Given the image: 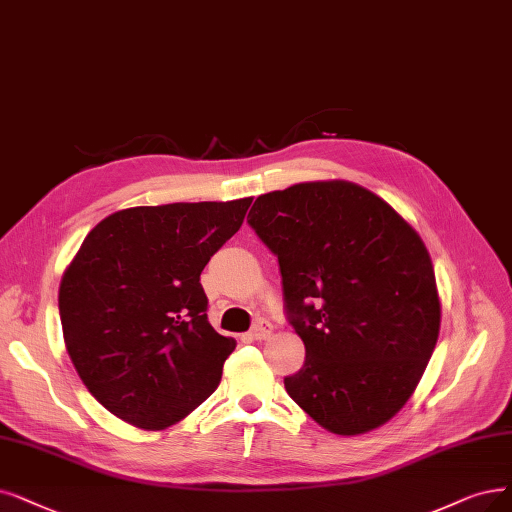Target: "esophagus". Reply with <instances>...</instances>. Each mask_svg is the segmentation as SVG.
Listing matches in <instances>:
<instances>
[{
    "label": "esophagus",
    "mask_w": 512,
    "mask_h": 512,
    "mask_svg": "<svg viewBox=\"0 0 512 512\" xmlns=\"http://www.w3.org/2000/svg\"><path fill=\"white\" fill-rule=\"evenodd\" d=\"M273 334V325L267 319H258L250 330V338L254 340H267Z\"/></svg>",
    "instance_id": "34e87169"
}]
</instances>
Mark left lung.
Returning a JSON list of instances; mask_svg holds the SVG:
<instances>
[{
	"label": "left lung",
	"instance_id": "obj_1",
	"mask_svg": "<svg viewBox=\"0 0 512 512\" xmlns=\"http://www.w3.org/2000/svg\"><path fill=\"white\" fill-rule=\"evenodd\" d=\"M248 224L279 260L285 313L306 349L285 391L336 435L391 420L439 338L441 302L420 235L344 180L260 195Z\"/></svg>",
	"mask_w": 512,
	"mask_h": 512
}]
</instances>
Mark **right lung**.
Masks as SVG:
<instances>
[{
    "mask_svg": "<svg viewBox=\"0 0 512 512\" xmlns=\"http://www.w3.org/2000/svg\"><path fill=\"white\" fill-rule=\"evenodd\" d=\"M252 197L121 210L81 243L58 290L67 353L94 399L159 431L220 384L235 340L208 321L199 275Z\"/></svg>",
    "mask_w": 512,
    "mask_h": 512,
    "instance_id": "1",
    "label": "right lung"
}]
</instances>
